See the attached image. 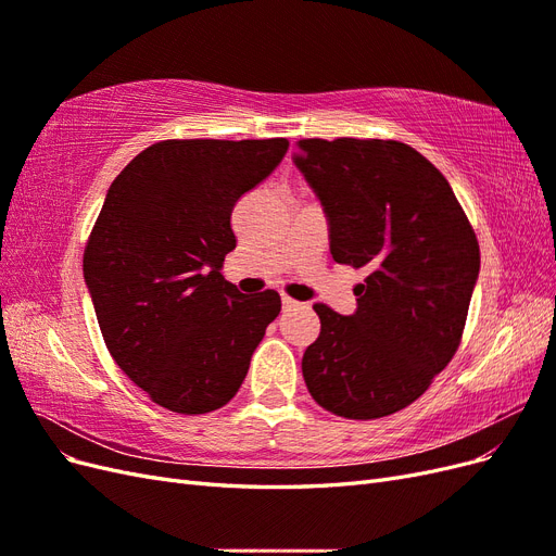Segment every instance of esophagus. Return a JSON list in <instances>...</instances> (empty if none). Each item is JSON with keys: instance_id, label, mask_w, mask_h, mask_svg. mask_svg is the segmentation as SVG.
I'll return each instance as SVG.
<instances>
[{"instance_id": "obj_1", "label": "esophagus", "mask_w": 556, "mask_h": 556, "mask_svg": "<svg viewBox=\"0 0 556 556\" xmlns=\"http://www.w3.org/2000/svg\"><path fill=\"white\" fill-rule=\"evenodd\" d=\"M299 304L294 299H290V296H282V311H294Z\"/></svg>"}]
</instances>
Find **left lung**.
Instances as JSON below:
<instances>
[{
  "label": "left lung",
  "instance_id": "left-lung-1",
  "mask_svg": "<svg viewBox=\"0 0 556 556\" xmlns=\"http://www.w3.org/2000/svg\"><path fill=\"white\" fill-rule=\"evenodd\" d=\"M292 160L323 204L333 260L368 274L352 315L313 306L323 327L301 359L306 387L339 417L392 415L459 348L478 239L445 176L406 143L304 139Z\"/></svg>",
  "mask_w": 556,
  "mask_h": 556
}]
</instances>
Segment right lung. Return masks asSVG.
<instances>
[{"instance_id": "1", "label": "right lung", "mask_w": 556, "mask_h": 556, "mask_svg": "<svg viewBox=\"0 0 556 556\" xmlns=\"http://www.w3.org/2000/svg\"><path fill=\"white\" fill-rule=\"evenodd\" d=\"M285 139L160 141L117 174L83 255L99 329L127 378L180 415L223 408L280 313L225 280L231 211L274 174Z\"/></svg>"}]
</instances>
